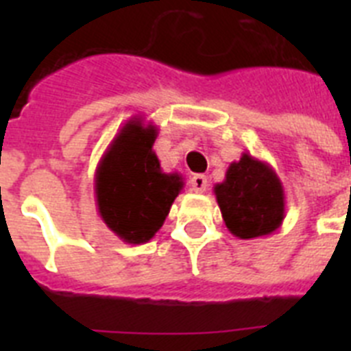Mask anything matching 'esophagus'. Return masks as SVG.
Instances as JSON below:
<instances>
[{
  "mask_svg": "<svg viewBox=\"0 0 351 351\" xmlns=\"http://www.w3.org/2000/svg\"><path fill=\"white\" fill-rule=\"evenodd\" d=\"M190 186L195 193H204L207 190V178L202 173H195L193 178L190 179Z\"/></svg>",
  "mask_w": 351,
  "mask_h": 351,
  "instance_id": "34e87169",
  "label": "esophagus"
}]
</instances>
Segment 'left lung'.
<instances>
[{
  "mask_svg": "<svg viewBox=\"0 0 351 351\" xmlns=\"http://www.w3.org/2000/svg\"><path fill=\"white\" fill-rule=\"evenodd\" d=\"M223 221L239 239L274 234L285 219V190L267 161L243 153L230 163L225 181L214 184Z\"/></svg>",
  "mask_w": 351,
  "mask_h": 351,
  "instance_id": "left-lung-1",
  "label": "left lung"
}]
</instances>
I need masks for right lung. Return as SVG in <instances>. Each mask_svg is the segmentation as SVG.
<instances>
[{
  "label": "right lung",
  "instance_id": "obj_1",
  "mask_svg": "<svg viewBox=\"0 0 351 351\" xmlns=\"http://www.w3.org/2000/svg\"><path fill=\"white\" fill-rule=\"evenodd\" d=\"M156 137L158 128L153 123L132 117L96 167L98 214L123 243L151 241L184 186L181 173L161 170L153 151Z\"/></svg>",
  "mask_w": 351,
  "mask_h": 351
}]
</instances>
